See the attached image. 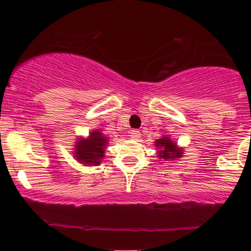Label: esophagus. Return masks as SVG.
<instances>
[{
	"instance_id": "obj_1",
	"label": "esophagus",
	"mask_w": 251,
	"mask_h": 251,
	"mask_svg": "<svg viewBox=\"0 0 251 251\" xmlns=\"http://www.w3.org/2000/svg\"><path fill=\"white\" fill-rule=\"evenodd\" d=\"M129 137H131L133 140H138L140 137H142V134H140V132L137 131V129H133V131L129 132Z\"/></svg>"
}]
</instances>
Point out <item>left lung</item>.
I'll return each mask as SVG.
<instances>
[{"instance_id":"left-lung-1","label":"left lung","mask_w":251,"mask_h":251,"mask_svg":"<svg viewBox=\"0 0 251 251\" xmlns=\"http://www.w3.org/2000/svg\"><path fill=\"white\" fill-rule=\"evenodd\" d=\"M154 146L157 148V154L159 159L165 160V162H174L178 158L183 157L184 150L178 146L170 135H162L160 139L154 142Z\"/></svg>"}]
</instances>
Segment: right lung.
Segmentation results:
<instances>
[{"label":"right lung","instance_id":"1","mask_svg":"<svg viewBox=\"0 0 251 251\" xmlns=\"http://www.w3.org/2000/svg\"><path fill=\"white\" fill-rule=\"evenodd\" d=\"M108 137L99 128L92 129L87 137H77L73 149V157L85 166H98L105 157Z\"/></svg>","mask_w":251,"mask_h":251}]
</instances>
